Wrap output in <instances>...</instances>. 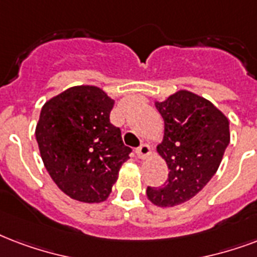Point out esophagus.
<instances>
[{
    "label": "esophagus",
    "instance_id": "34e87169",
    "mask_svg": "<svg viewBox=\"0 0 257 257\" xmlns=\"http://www.w3.org/2000/svg\"><path fill=\"white\" fill-rule=\"evenodd\" d=\"M151 154V147L148 146V144H146V143H143L142 146L139 147L136 150V155L139 159H146L147 156Z\"/></svg>",
    "mask_w": 257,
    "mask_h": 257
}]
</instances>
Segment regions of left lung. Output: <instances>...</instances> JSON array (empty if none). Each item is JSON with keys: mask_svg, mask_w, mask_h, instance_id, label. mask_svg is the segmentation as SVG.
Masks as SVG:
<instances>
[{"mask_svg": "<svg viewBox=\"0 0 257 257\" xmlns=\"http://www.w3.org/2000/svg\"><path fill=\"white\" fill-rule=\"evenodd\" d=\"M164 120L158 151L168 166L162 187H147V197L160 207L189 201L210 181L229 146V121L211 102L181 90L156 102Z\"/></svg>", "mask_w": 257, "mask_h": 257, "instance_id": "1", "label": "left lung"}]
</instances>
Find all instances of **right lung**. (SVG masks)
Returning <instances> with one entry per match:
<instances>
[{
	"mask_svg": "<svg viewBox=\"0 0 257 257\" xmlns=\"http://www.w3.org/2000/svg\"><path fill=\"white\" fill-rule=\"evenodd\" d=\"M114 101L95 86H75L44 103L36 140L47 171L64 194L102 202L132 148L110 122Z\"/></svg>",
	"mask_w": 257,
	"mask_h": 257,
	"instance_id": "right-lung-1",
	"label": "right lung"
}]
</instances>
